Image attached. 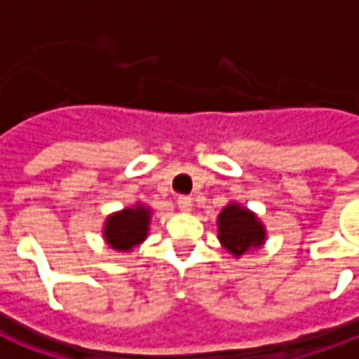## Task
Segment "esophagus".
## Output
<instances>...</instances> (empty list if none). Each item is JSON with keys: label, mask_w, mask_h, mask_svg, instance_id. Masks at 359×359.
Masks as SVG:
<instances>
[{"label": "esophagus", "mask_w": 359, "mask_h": 359, "mask_svg": "<svg viewBox=\"0 0 359 359\" xmlns=\"http://www.w3.org/2000/svg\"><path fill=\"white\" fill-rule=\"evenodd\" d=\"M177 205L180 211H190L192 210V198L190 196H179L177 198Z\"/></svg>", "instance_id": "esophagus-1"}]
</instances>
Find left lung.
<instances>
[{"label":"left lung","mask_w":359,"mask_h":359,"mask_svg":"<svg viewBox=\"0 0 359 359\" xmlns=\"http://www.w3.org/2000/svg\"><path fill=\"white\" fill-rule=\"evenodd\" d=\"M219 241L234 256H242L252 246H259L265 238L264 226L254 213L236 203L226 205L219 215Z\"/></svg>","instance_id":"1"}]
</instances>
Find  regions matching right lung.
<instances>
[{
	"mask_svg": "<svg viewBox=\"0 0 359 359\" xmlns=\"http://www.w3.org/2000/svg\"><path fill=\"white\" fill-rule=\"evenodd\" d=\"M149 223V211L146 208H134L111 215L105 223V241L115 250H130L146 238Z\"/></svg>",
	"mask_w": 359,
	"mask_h": 359,
	"instance_id": "1",
	"label": "right lung"
}]
</instances>
